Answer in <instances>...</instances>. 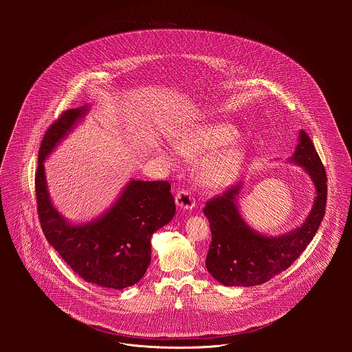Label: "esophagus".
I'll return each mask as SVG.
<instances>
[{
    "label": "esophagus",
    "instance_id": "34e87169",
    "mask_svg": "<svg viewBox=\"0 0 352 352\" xmlns=\"http://www.w3.org/2000/svg\"><path fill=\"white\" fill-rule=\"evenodd\" d=\"M175 201H176V204H177L179 207H182V208H184V210H191V208L195 207V198H194V195H191V192L187 191V190L179 191V192L176 194V197H175Z\"/></svg>",
    "mask_w": 352,
    "mask_h": 352
}]
</instances>
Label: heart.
I'll list each match as a JSON object with an SVG mask.
<instances>
[{
	"label": "heart",
	"instance_id": "1",
	"mask_svg": "<svg viewBox=\"0 0 352 352\" xmlns=\"http://www.w3.org/2000/svg\"><path fill=\"white\" fill-rule=\"evenodd\" d=\"M239 138V131L228 123H208L184 134L176 148L180 153L191 157L221 149L233 144ZM243 153L236 148H228L221 153L207 155L198 164L197 175L203 186L217 188L225 186L236 175Z\"/></svg>",
	"mask_w": 352,
	"mask_h": 352
}]
</instances>
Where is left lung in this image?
<instances>
[{
	"label": "left lung",
	"instance_id": "obj_1",
	"mask_svg": "<svg viewBox=\"0 0 352 352\" xmlns=\"http://www.w3.org/2000/svg\"><path fill=\"white\" fill-rule=\"evenodd\" d=\"M290 161L305 168L314 184L316 198L305 222L287 234L267 237L247 225L237 207L241 182L206 203L203 212L211 230L206 267L219 283L251 287L270 280L287 270L317 233L327 206V173L303 130Z\"/></svg>",
	"mask_w": 352,
	"mask_h": 352
}]
</instances>
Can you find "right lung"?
<instances>
[{"label":"right lung","mask_w":352,"mask_h":352,"mask_svg":"<svg viewBox=\"0 0 352 352\" xmlns=\"http://www.w3.org/2000/svg\"><path fill=\"white\" fill-rule=\"evenodd\" d=\"M88 108L62 112L42 140L35 175L38 214L47 241L78 276L100 287L122 290L145 275L151 236L172 221L176 206L168 182L131 180L113 206L92 222L73 225L58 212L47 191L43 162Z\"/></svg>","instance_id":"add662e5"}]
</instances>
